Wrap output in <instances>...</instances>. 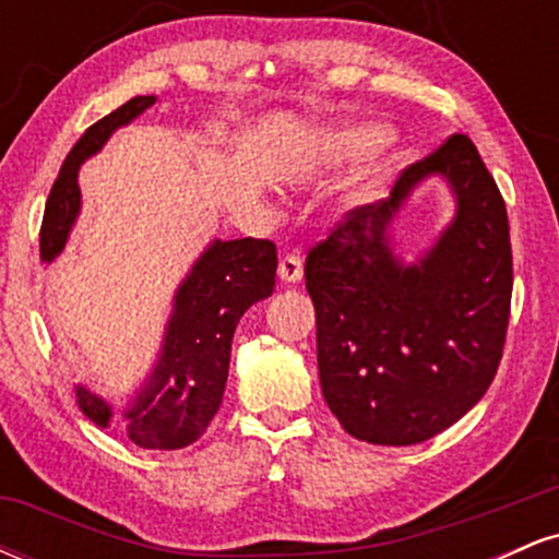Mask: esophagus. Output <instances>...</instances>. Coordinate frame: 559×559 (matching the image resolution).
<instances>
[{
    "label": "esophagus",
    "mask_w": 559,
    "mask_h": 559,
    "mask_svg": "<svg viewBox=\"0 0 559 559\" xmlns=\"http://www.w3.org/2000/svg\"><path fill=\"white\" fill-rule=\"evenodd\" d=\"M301 258L297 252H288L281 258L278 262V278L284 281V284H299L301 281Z\"/></svg>",
    "instance_id": "esophagus-1"
}]
</instances>
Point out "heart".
Here are the masks:
<instances>
[{
  "mask_svg": "<svg viewBox=\"0 0 559 559\" xmlns=\"http://www.w3.org/2000/svg\"><path fill=\"white\" fill-rule=\"evenodd\" d=\"M389 128L373 120H362V123H344L333 131L325 133L318 144V163L323 165H342L352 163V159L368 157L378 146L386 144ZM378 186V170H368L360 181L352 189V199L362 202L376 191Z\"/></svg>",
  "mask_w": 559,
  "mask_h": 559,
  "instance_id": "heart-1",
  "label": "heart"
}]
</instances>
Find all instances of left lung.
Wrapping results in <instances>:
<instances>
[{"instance_id":"8db88e82","label":"left lung","mask_w":559,"mask_h":559,"mask_svg":"<svg viewBox=\"0 0 559 559\" xmlns=\"http://www.w3.org/2000/svg\"><path fill=\"white\" fill-rule=\"evenodd\" d=\"M444 177L455 217L415 263L390 226L408 194ZM320 389L355 439L409 447L457 423L491 386L510 320L504 199L465 133L409 165L389 199L352 210L305 262Z\"/></svg>"}]
</instances>
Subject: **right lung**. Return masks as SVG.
<instances>
[{"instance_id": "1", "label": "right lung", "mask_w": 559, "mask_h": 559, "mask_svg": "<svg viewBox=\"0 0 559 559\" xmlns=\"http://www.w3.org/2000/svg\"><path fill=\"white\" fill-rule=\"evenodd\" d=\"M157 96H133L118 110L96 120L75 141L44 207L41 262L66 249L81 213L79 170L118 128L150 110ZM275 243L267 239H215L199 254L173 297V312L152 373L115 409L92 389L75 386L81 413L99 428L115 420L141 449H183L207 431L223 402L228 381L230 342L239 320L254 301L267 299L275 286Z\"/></svg>"}]
</instances>
